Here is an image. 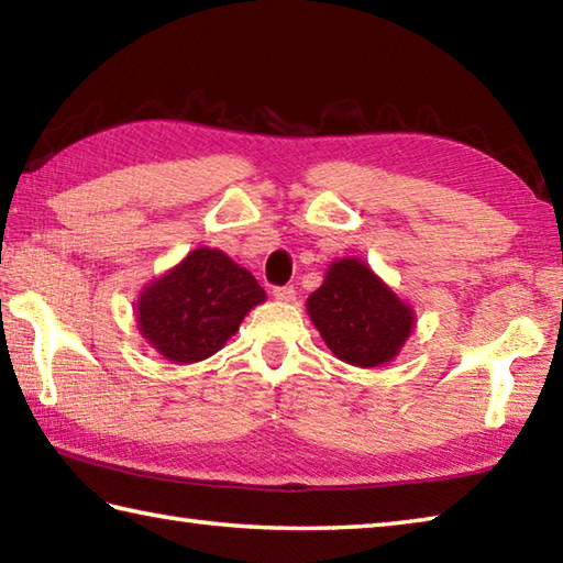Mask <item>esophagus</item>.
<instances>
[{
    "label": "esophagus",
    "instance_id": "1",
    "mask_svg": "<svg viewBox=\"0 0 563 563\" xmlns=\"http://www.w3.org/2000/svg\"><path fill=\"white\" fill-rule=\"evenodd\" d=\"M295 288H292V285H283V288H275L273 290V297H275V300H280V302H292L295 300Z\"/></svg>",
    "mask_w": 563,
    "mask_h": 563
}]
</instances>
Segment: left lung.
<instances>
[{
    "mask_svg": "<svg viewBox=\"0 0 563 563\" xmlns=\"http://www.w3.org/2000/svg\"><path fill=\"white\" fill-rule=\"evenodd\" d=\"M307 314L329 351L358 368H376L400 354L415 329V310L368 263L336 258L324 283L307 297Z\"/></svg>",
    "mask_w": 563,
    "mask_h": 563,
    "instance_id": "left-lung-1",
    "label": "left lung"
}]
</instances>
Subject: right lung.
<instances>
[{
	"label": "right lung",
	"mask_w": 563,
	"mask_h": 563,
	"mask_svg": "<svg viewBox=\"0 0 563 563\" xmlns=\"http://www.w3.org/2000/svg\"><path fill=\"white\" fill-rule=\"evenodd\" d=\"M261 302L266 290L246 268L200 246L139 292L136 322L151 349L185 366L214 356Z\"/></svg>",
	"instance_id": "right-lung-1"
}]
</instances>
